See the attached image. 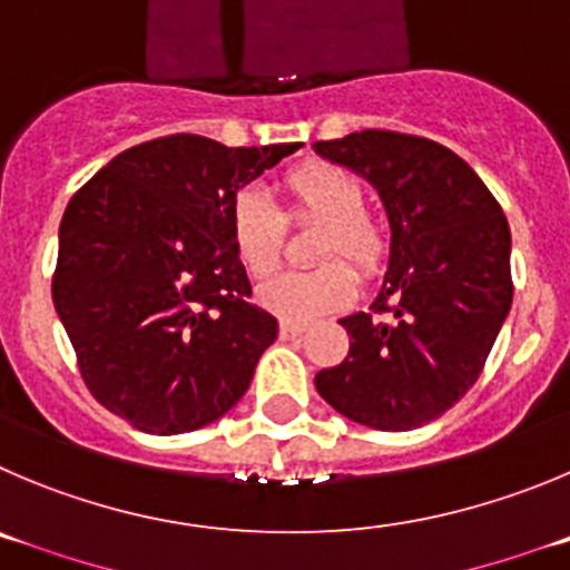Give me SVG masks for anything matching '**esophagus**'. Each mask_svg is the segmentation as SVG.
<instances>
[{
	"label": "esophagus",
	"instance_id": "obj_1",
	"mask_svg": "<svg viewBox=\"0 0 570 570\" xmlns=\"http://www.w3.org/2000/svg\"><path fill=\"white\" fill-rule=\"evenodd\" d=\"M278 332H281V337L284 340H292V337H301L303 332H306V326H303V323H292V321H284L278 326Z\"/></svg>",
	"mask_w": 570,
	"mask_h": 570
}]
</instances>
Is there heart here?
I'll return each instance as SVG.
<instances>
[{
	"instance_id": "1",
	"label": "heart",
	"mask_w": 570,
	"mask_h": 570,
	"mask_svg": "<svg viewBox=\"0 0 570 570\" xmlns=\"http://www.w3.org/2000/svg\"><path fill=\"white\" fill-rule=\"evenodd\" d=\"M284 190L292 210L323 219L326 227L317 236L315 255L332 261L275 275L258 289L261 306L295 323L345 309L357 297V273L334 255H345L363 273H374L385 255L380 227L363 213V183L340 165L306 163L284 179ZM227 233L238 264L253 278H264L278 267L284 222L278 207L261 190L244 188L233 196L227 207Z\"/></svg>"
}]
</instances>
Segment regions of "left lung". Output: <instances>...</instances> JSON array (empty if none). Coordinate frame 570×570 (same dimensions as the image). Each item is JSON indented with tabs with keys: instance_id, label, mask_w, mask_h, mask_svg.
Masks as SVG:
<instances>
[{
	"instance_id": "8db88e82",
	"label": "left lung",
	"mask_w": 570,
	"mask_h": 570,
	"mask_svg": "<svg viewBox=\"0 0 570 570\" xmlns=\"http://www.w3.org/2000/svg\"><path fill=\"white\" fill-rule=\"evenodd\" d=\"M368 179L391 255L368 312L343 317L348 357L315 376L328 405L374 430H416L475 385L512 309V233L470 165L441 142L365 129L315 142Z\"/></svg>"
}]
</instances>
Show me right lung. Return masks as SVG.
Here are the masks:
<instances>
[{
  "label": "right lung",
  "instance_id": "obj_1",
  "mask_svg": "<svg viewBox=\"0 0 570 570\" xmlns=\"http://www.w3.org/2000/svg\"><path fill=\"white\" fill-rule=\"evenodd\" d=\"M297 148L159 137L117 154L69 199L52 303L106 411L174 435L244 396L278 321L249 303L227 207Z\"/></svg>",
  "mask_w": 570,
  "mask_h": 570
}]
</instances>
